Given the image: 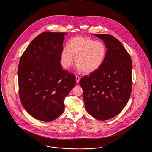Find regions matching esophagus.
I'll use <instances>...</instances> for the list:
<instances>
[{
	"label": "esophagus",
	"instance_id": "obj_1",
	"mask_svg": "<svg viewBox=\"0 0 152 152\" xmlns=\"http://www.w3.org/2000/svg\"><path fill=\"white\" fill-rule=\"evenodd\" d=\"M80 79L79 76H77V75H76V83H77V84H79V83Z\"/></svg>",
	"mask_w": 152,
	"mask_h": 152
}]
</instances>
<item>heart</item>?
<instances>
[{
  "label": "heart",
  "mask_w": 152,
  "mask_h": 152,
  "mask_svg": "<svg viewBox=\"0 0 152 152\" xmlns=\"http://www.w3.org/2000/svg\"><path fill=\"white\" fill-rule=\"evenodd\" d=\"M107 54L105 44L88 37H75L68 43L61 54V61L64 68H69L74 61L86 73L94 72L102 64Z\"/></svg>",
  "instance_id": "heart-1"
}]
</instances>
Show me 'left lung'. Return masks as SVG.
I'll return each instance as SVG.
<instances>
[{"instance_id":"obj_1","label":"left lung","mask_w":152,"mask_h":152,"mask_svg":"<svg viewBox=\"0 0 152 152\" xmlns=\"http://www.w3.org/2000/svg\"><path fill=\"white\" fill-rule=\"evenodd\" d=\"M105 43L107 54L97 71L80 80L88 113L99 120L118 115L130 98L132 62L122 43L114 36L95 34Z\"/></svg>"}]
</instances>
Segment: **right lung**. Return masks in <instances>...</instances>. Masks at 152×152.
<instances>
[{
  "mask_svg": "<svg viewBox=\"0 0 152 152\" xmlns=\"http://www.w3.org/2000/svg\"><path fill=\"white\" fill-rule=\"evenodd\" d=\"M65 32H45L31 42L18 66L20 99L35 119L50 122L64 110V101L76 85V77L63 70L61 54Z\"/></svg>",
  "mask_w": 152,
  "mask_h": 152,
  "instance_id": "add662e5",
  "label": "right lung"
}]
</instances>
